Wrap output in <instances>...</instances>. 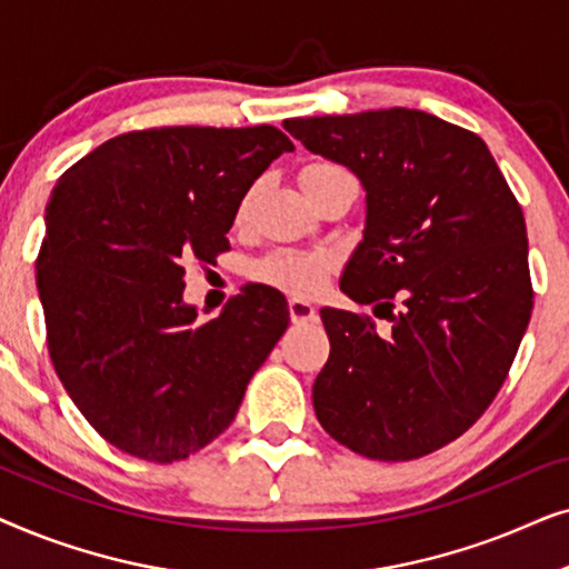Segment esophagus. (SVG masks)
I'll return each instance as SVG.
<instances>
[{"instance_id": "1", "label": "esophagus", "mask_w": 569, "mask_h": 569, "mask_svg": "<svg viewBox=\"0 0 569 569\" xmlns=\"http://www.w3.org/2000/svg\"><path fill=\"white\" fill-rule=\"evenodd\" d=\"M290 318L292 323H308V321H316L318 318V310L310 306L306 300H290Z\"/></svg>"}]
</instances>
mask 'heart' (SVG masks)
Listing matches in <instances>:
<instances>
[{
  "instance_id": "heart-1",
  "label": "heart",
  "mask_w": 569,
  "mask_h": 569,
  "mask_svg": "<svg viewBox=\"0 0 569 569\" xmlns=\"http://www.w3.org/2000/svg\"><path fill=\"white\" fill-rule=\"evenodd\" d=\"M339 170L345 168L333 166V162H310L300 173V178L339 173ZM246 212L248 199L240 207V217H246ZM333 269H337V259L329 251H295V248H282V251L269 253L267 259L259 261L256 277L284 292L300 295V298H313L329 282Z\"/></svg>"
}]
</instances>
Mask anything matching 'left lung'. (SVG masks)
<instances>
[{
	"label": "left lung",
	"mask_w": 569,
	"mask_h": 569,
	"mask_svg": "<svg viewBox=\"0 0 569 569\" xmlns=\"http://www.w3.org/2000/svg\"><path fill=\"white\" fill-rule=\"evenodd\" d=\"M282 127L368 191L341 290L391 323L321 310L331 355L313 383L318 422L376 461L422 458L485 415L516 360L533 310L523 209L485 139L432 113Z\"/></svg>",
	"instance_id": "8db88e82"
}]
</instances>
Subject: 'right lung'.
I'll list each match as a JSON object with an SVG mask.
<instances>
[{"label":"right lung","instance_id":"1","mask_svg":"<svg viewBox=\"0 0 569 569\" xmlns=\"http://www.w3.org/2000/svg\"><path fill=\"white\" fill-rule=\"evenodd\" d=\"M295 144L277 127L127 131L53 186L36 259L53 370L123 453L189 458L230 427L290 313L248 284L212 321L183 302L186 261L214 263L256 178Z\"/></svg>","mask_w":569,"mask_h":569}]
</instances>
